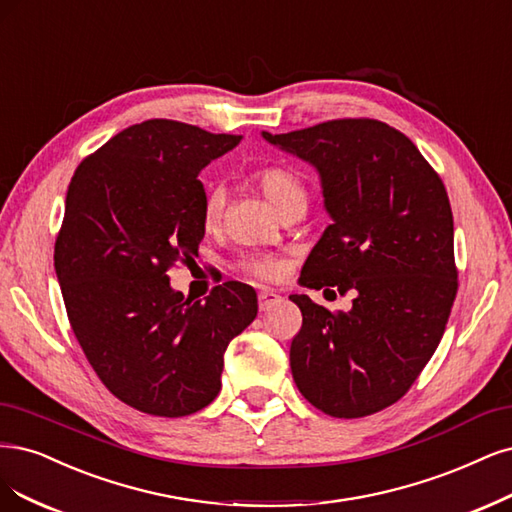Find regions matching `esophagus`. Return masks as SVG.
<instances>
[{"instance_id": "1", "label": "esophagus", "mask_w": 512, "mask_h": 512, "mask_svg": "<svg viewBox=\"0 0 512 512\" xmlns=\"http://www.w3.org/2000/svg\"><path fill=\"white\" fill-rule=\"evenodd\" d=\"M279 301V294L277 292H273L271 288H264V290H260L258 292V305H260V311H264V309H269L271 305H275Z\"/></svg>"}]
</instances>
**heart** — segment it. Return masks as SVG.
Returning <instances> with one entry per match:
<instances>
[{
  "instance_id": "obj_1",
  "label": "heart",
  "mask_w": 512,
  "mask_h": 512,
  "mask_svg": "<svg viewBox=\"0 0 512 512\" xmlns=\"http://www.w3.org/2000/svg\"><path fill=\"white\" fill-rule=\"evenodd\" d=\"M256 182L267 199L277 207L281 216L292 211H305L309 203V188L305 178L298 171L284 165H269L256 171ZM228 203V192L224 186L214 184L203 201V222L207 228H214L222 222ZM243 269L256 277L273 279L279 275L281 264L271 256H254L243 260Z\"/></svg>"
}]
</instances>
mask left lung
I'll list each match as a JSON object with an SVG mask.
<instances>
[{"mask_svg": "<svg viewBox=\"0 0 512 512\" xmlns=\"http://www.w3.org/2000/svg\"><path fill=\"white\" fill-rule=\"evenodd\" d=\"M262 137L315 167L332 218L301 284L356 296L347 313L290 296L303 313L290 347L294 383L326 415H373L409 392L455 301L445 184L407 135L379 120H328Z\"/></svg>", "mask_w": 512, "mask_h": 512, "instance_id": "left-lung-1", "label": "left lung"}]
</instances>
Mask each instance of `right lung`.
<instances>
[{
	"label": "right lung",
	"mask_w": 512,
	"mask_h": 512,
	"mask_svg": "<svg viewBox=\"0 0 512 512\" xmlns=\"http://www.w3.org/2000/svg\"><path fill=\"white\" fill-rule=\"evenodd\" d=\"M241 135L154 118L78 165L55 243L69 324L108 390L158 417L197 413L220 392L224 351L258 313L252 286L226 281L205 303L169 284L205 235L199 180Z\"/></svg>",
	"instance_id": "1"
}]
</instances>
